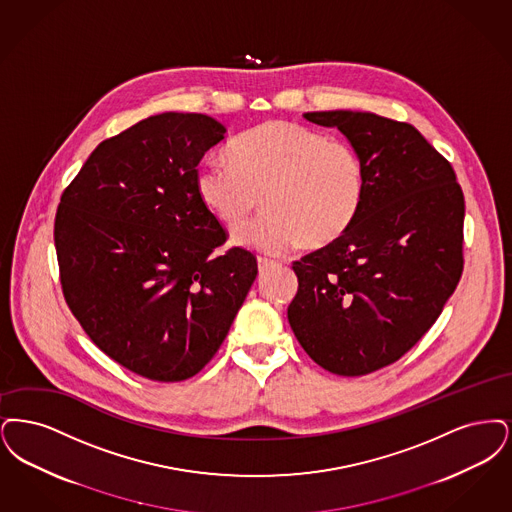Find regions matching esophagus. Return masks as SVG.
<instances>
[{"label":"esophagus","mask_w":512,"mask_h":512,"mask_svg":"<svg viewBox=\"0 0 512 512\" xmlns=\"http://www.w3.org/2000/svg\"><path fill=\"white\" fill-rule=\"evenodd\" d=\"M277 264V262H273V260H269V258H264V256H258V269H260V273H264L267 271L269 267H273Z\"/></svg>","instance_id":"obj_1"}]
</instances>
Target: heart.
<instances>
[{
    "label": "heart",
    "mask_w": 512,
    "mask_h": 512,
    "mask_svg": "<svg viewBox=\"0 0 512 512\" xmlns=\"http://www.w3.org/2000/svg\"><path fill=\"white\" fill-rule=\"evenodd\" d=\"M229 162L204 160L197 195L225 225H237L256 208L266 212L235 229L239 245L266 254L296 246L325 248L356 222L365 199V168L356 149L298 122L273 120L237 135Z\"/></svg>",
    "instance_id": "heart-1"
}]
</instances>
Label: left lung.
<instances>
[{
    "label": "left lung",
    "mask_w": 512,
    "mask_h": 512,
    "mask_svg": "<svg viewBox=\"0 0 512 512\" xmlns=\"http://www.w3.org/2000/svg\"><path fill=\"white\" fill-rule=\"evenodd\" d=\"M340 130L365 168L356 222L294 262L292 333L325 371L361 377L398 361L436 323L463 273L465 197L411 124L373 112H306Z\"/></svg>",
    "instance_id": "left-lung-1"
}]
</instances>
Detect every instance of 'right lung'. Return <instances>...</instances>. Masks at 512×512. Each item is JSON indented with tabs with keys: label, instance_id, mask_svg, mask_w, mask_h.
<instances>
[{
	"label": "right lung",
	"instance_id": "obj_1",
	"mask_svg": "<svg viewBox=\"0 0 512 512\" xmlns=\"http://www.w3.org/2000/svg\"><path fill=\"white\" fill-rule=\"evenodd\" d=\"M225 126L199 112L149 116L97 145L61 197L55 248L70 312L135 375L178 382L220 350L258 264L197 195Z\"/></svg>",
	"mask_w": 512,
	"mask_h": 512
}]
</instances>
